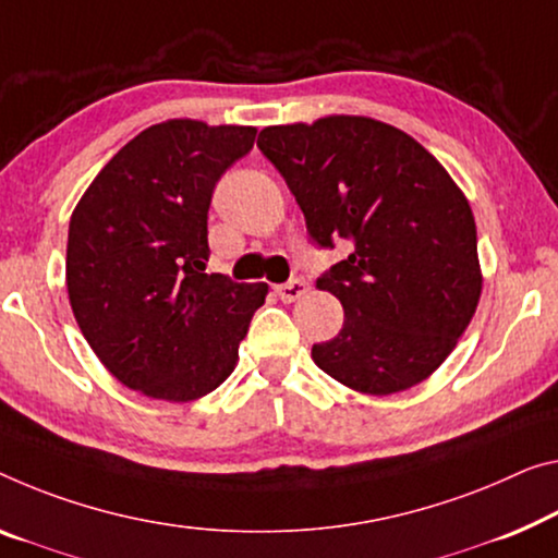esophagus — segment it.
Returning <instances> with one entry per match:
<instances>
[{
    "label": "esophagus",
    "instance_id": "obj_1",
    "mask_svg": "<svg viewBox=\"0 0 558 558\" xmlns=\"http://www.w3.org/2000/svg\"><path fill=\"white\" fill-rule=\"evenodd\" d=\"M274 291H277V296L281 299V302L291 304V302H296V299H302L306 294L308 284L304 279H291V281H287V284L274 287Z\"/></svg>",
    "mask_w": 558,
    "mask_h": 558
}]
</instances>
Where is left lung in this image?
Here are the masks:
<instances>
[{"instance_id":"8db88e82","label":"left lung","mask_w":558,"mask_h":558,"mask_svg":"<svg viewBox=\"0 0 558 558\" xmlns=\"http://www.w3.org/2000/svg\"><path fill=\"white\" fill-rule=\"evenodd\" d=\"M262 149L319 246L351 254L316 287L344 306L314 364L344 387L387 397L444 364L482 296L474 214L414 136L372 117L333 114L262 130Z\"/></svg>"}]
</instances>
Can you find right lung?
<instances>
[{"instance_id":"obj_1","label":"right lung","mask_w":558,"mask_h":558,"mask_svg":"<svg viewBox=\"0 0 558 558\" xmlns=\"http://www.w3.org/2000/svg\"><path fill=\"white\" fill-rule=\"evenodd\" d=\"M254 126L169 119L124 144L76 204L66 291L94 354L149 399L194 401L234 372L269 287L207 274V214Z\"/></svg>"}]
</instances>
